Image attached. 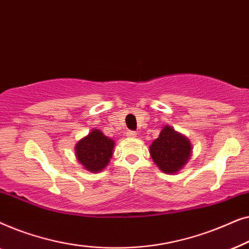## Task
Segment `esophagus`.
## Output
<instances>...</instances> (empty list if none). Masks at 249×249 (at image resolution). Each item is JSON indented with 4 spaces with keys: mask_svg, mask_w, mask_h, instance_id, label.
<instances>
[{
    "mask_svg": "<svg viewBox=\"0 0 249 249\" xmlns=\"http://www.w3.org/2000/svg\"><path fill=\"white\" fill-rule=\"evenodd\" d=\"M127 136H128V137H137V132L134 131V130H128Z\"/></svg>",
    "mask_w": 249,
    "mask_h": 249,
    "instance_id": "esophagus-1",
    "label": "esophagus"
}]
</instances>
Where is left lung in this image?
<instances>
[{"label":"left lung","mask_w":249,"mask_h":249,"mask_svg":"<svg viewBox=\"0 0 249 249\" xmlns=\"http://www.w3.org/2000/svg\"><path fill=\"white\" fill-rule=\"evenodd\" d=\"M149 149L152 159L162 171L176 173L188 162L192 145L185 136L166 125L162 129L159 138L152 142Z\"/></svg>","instance_id":"8db88e82"}]
</instances>
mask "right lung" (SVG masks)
<instances>
[{
	"label": "right lung",
	"mask_w": 249,
	"mask_h": 249,
	"mask_svg": "<svg viewBox=\"0 0 249 249\" xmlns=\"http://www.w3.org/2000/svg\"><path fill=\"white\" fill-rule=\"evenodd\" d=\"M114 142L94 129L89 135L78 142L76 156L88 171L98 172L107 165L113 154Z\"/></svg>",
	"instance_id": "1"
}]
</instances>
